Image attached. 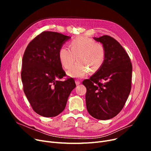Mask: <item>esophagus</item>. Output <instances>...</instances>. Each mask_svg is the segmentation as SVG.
<instances>
[{
	"label": "esophagus",
	"mask_w": 151,
	"mask_h": 151,
	"mask_svg": "<svg viewBox=\"0 0 151 151\" xmlns=\"http://www.w3.org/2000/svg\"><path fill=\"white\" fill-rule=\"evenodd\" d=\"M75 83H76V85L80 84H81V81L78 80H75Z\"/></svg>",
	"instance_id": "34e87169"
}]
</instances>
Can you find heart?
Listing matches in <instances>:
<instances>
[{"instance_id":"heart-1","label":"heart","mask_w":151,"mask_h":151,"mask_svg":"<svg viewBox=\"0 0 151 151\" xmlns=\"http://www.w3.org/2000/svg\"><path fill=\"white\" fill-rule=\"evenodd\" d=\"M70 49L61 47L59 51V61L63 67L69 69L76 57L78 62L71 67L67 74L75 78H83L88 74L98 71L104 64L106 51L105 45L87 37H78L71 40Z\"/></svg>"}]
</instances>
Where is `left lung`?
<instances>
[{
	"label": "left lung",
	"instance_id": "1",
	"mask_svg": "<svg viewBox=\"0 0 151 151\" xmlns=\"http://www.w3.org/2000/svg\"><path fill=\"white\" fill-rule=\"evenodd\" d=\"M106 51L102 67L83 81L86 88V103L93 117L108 120L122 109L131 91L132 65L128 54L116 40L109 35L94 37Z\"/></svg>",
	"mask_w": 151,
	"mask_h": 151
}]
</instances>
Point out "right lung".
Wrapping results in <instances>:
<instances>
[{
    "instance_id": "1",
    "label": "right lung",
    "mask_w": 151,
    "mask_h": 151,
    "mask_svg": "<svg viewBox=\"0 0 151 151\" xmlns=\"http://www.w3.org/2000/svg\"><path fill=\"white\" fill-rule=\"evenodd\" d=\"M70 37L44 31L27 45L22 58L23 91L34 111L43 117H55L64 110L76 84L65 76L59 51Z\"/></svg>"
}]
</instances>
